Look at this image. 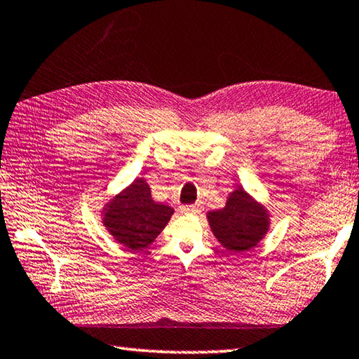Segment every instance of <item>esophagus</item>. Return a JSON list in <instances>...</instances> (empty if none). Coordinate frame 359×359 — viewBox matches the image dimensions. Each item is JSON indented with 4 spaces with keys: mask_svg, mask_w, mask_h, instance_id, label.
<instances>
[{
    "mask_svg": "<svg viewBox=\"0 0 359 359\" xmlns=\"http://www.w3.org/2000/svg\"><path fill=\"white\" fill-rule=\"evenodd\" d=\"M201 210H202V205L199 204V202H196V204H190V205L182 207V212H184V213H199Z\"/></svg>",
    "mask_w": 359,
    "mask_h": 359,
    "instance_id": "34e87169",
    "label": "esophagus"
}]
</instances>
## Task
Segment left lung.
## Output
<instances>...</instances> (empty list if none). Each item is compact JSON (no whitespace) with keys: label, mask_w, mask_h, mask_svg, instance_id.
<instances>
[{"label":"left lung","mask_w":359,"mask_h":359,"mask_svg":"<svg viewBox=\"0 0 359 359\" xmlns=\"http://www.w3.org/2000/svg\"><path fill=\"white\" fill-rule=\"evenodd\" d=\"M213 236L229 252H243L256 246L270 227L266 208L252 199L242 187L227 196L221 210L207 213Z\"/></svg>","instance_id":"left-lung-1"}]
</instances>
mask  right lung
I'll list each match as a JSON object with an SVG mask.
<instances>
[{
    "label": "right lung",
    "instance_id": "right-lung-1",
    "mask_svg": "<svg viewBox=\"0 0 359 359\" xmlns=\"http://www.w3.org/2000/svg\"><path fill=\"white\" fill-rule=\"evenodd\" d=\"M172 213L174 208L152 199L144 179H135L103 208V226L116 242L138 251L152 245Z\"/></svg>",
    "mask_w": 359,
    "mask_h": 359
}]
</instances>
